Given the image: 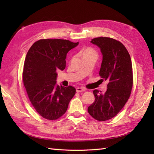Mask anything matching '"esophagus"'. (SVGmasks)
Listing matches in <instances>:
<instances>
[{
  "mask_svg": "<svg viewBox=\"0 0 154 154\" xmlns=\"http://www.w3.org/2000/svg\"><path fill=\"white\" fill-rule=\"evenodd\" d=\"M85 91V89H83V88H81V87H77L76 89V91L77 93H81V92H83V91Z\"/></svg>",
  "mask_w": 154,
  "mask_h": 154,
  "instance_id": "1",
  "label": "esophagus"
}]
</instances>
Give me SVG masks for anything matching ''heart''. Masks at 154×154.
Wrapping results in <instances>:
<instances>
[{
  "mask_svg": "<svg viewBox=\"0 0 154 154\" xmlns=\"http://www.w3.org/2000/svg\"><path fill=\"white\" fill-rule=\"evenodd\" d=\"M91 54H96V52L93 49L91 48H88L85 49L83 52V56H85V55H91Z\"/></svg>",
  "mask_w": 154,
  "mask_h": 154,
  "instance_id": "1",
  "label": "heart"
}]
</instances>
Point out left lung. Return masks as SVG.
<instances>
[{"label":"left lung","instance_id":"left-lung-1","mask_svg":"<svg viewBox=\"0 0 154 154\" xmlns=\"http://www.w3.org/2000/svg\"><path fill=\"white\" fill-rule=\"evenodd\" d=\"M91 42L100 49L103 61L99 75L109 83L104 93L93 91L95 100L88 107V112L94 119L105 121L115 116L129 99L133 85L132 61L128 51L119 41L99 37Z\"/></svg>","mask_w":154,"mask_h":154}]
</instances>
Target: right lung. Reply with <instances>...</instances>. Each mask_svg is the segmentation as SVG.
I'll return each instance as SVG.
<instances>
[{
  "label": "right lung",
  "mask_w": 154,
  "mask_h": 154,
  "mask_svg": "<svg viewBox=\"0 0 154 154\" xmlns=\"http://www.w3.org/2000/svg\"><path fill=\"white\" fill-rule=\"evenodd\" d=\"M79 42L61 39H42L28 50L24 61L23 83L30 102L44 119L57 120L66 112L76 90L57 84V70L66 66L67 54Z\"/></svg>",
  "instance_id": "right-lung-1"
}]
</instances>
